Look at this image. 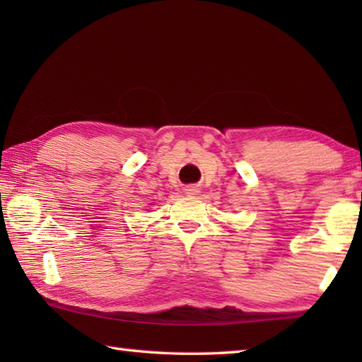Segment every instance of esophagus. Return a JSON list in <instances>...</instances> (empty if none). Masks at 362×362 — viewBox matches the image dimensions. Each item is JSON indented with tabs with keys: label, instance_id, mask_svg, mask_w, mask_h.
<instances>
[{
	"label": "esophagus",
	"instance_id": "34e87169",
	"mask_svg": "<svg viewBox=\"0 0 362 362\" xmlns=\"http://www.w3.org/2000/svg\"><path fill=\"white\" fill-rule=\"evenodd\" d=\"M199 188L197 185H188V187H185V193L188 194V196H194V194H197L199 193Z\"/></svg>",
	"mask_w": 362,
	"mask_h": 362
}]
</instances>
